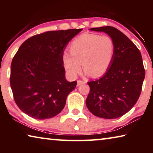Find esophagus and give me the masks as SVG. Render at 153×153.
Listing matches in <instances>:
<instances>
[{
  "instance_id": "34e87169",
  "label": "esophagus",
  "mask_w": 153,
  "mask_h": 153,
  "mask_svg": "<svg viewBox=\"0 0 153 153\" xmlns=\"http://www.w3.org/2000/svg\"><path fill=\"white\" fill-rule=\"evenodd\" d=\"M86 81H82V80H77V86H79L80 85L86 84Z\"/></svg>"
}]
</instances>
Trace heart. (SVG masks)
<instances>
[{
  "instance_id": "heart-1",
  "label": "heart",
  "mask_w": 153,
  "mask_h": 153,
  "mask_svg": "<svg viewBox=\"0 0 153 153\" xmlns=\"http://www.w3.org/2000/svg\"><path fill=\"white\" fill-rule=\"evenodd\" d=\"M70 53L65 52L62 56L69 76L76 77L81 71L82 64L86 74L98 77L104 75L112 64L115 44L108 36L84 33L71 42Z\"/></svg>"
}]
</instances>
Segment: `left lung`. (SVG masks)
<instances>
[{"instance_id": "8db88e82", "label": "left lung", "mask_w": 153, "mask_h": 153, "mask_svg": "<svg viewBox=\"0 0 153 153\" xmlns=\"http://www.w3.org/2000/svg\"><path fill=\"white\" fill-rule=\"evenodd\" d=\"M112 38L115 55L109 69L99 79L88 82L90 93L86 107L93 115L115 119L125 115L136 104L140 95L145 70L139 49L117 28L93 27Z\"/></svg>"}]
</instances>
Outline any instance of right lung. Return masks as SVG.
<instances>
[{
  "label": "right lung",
  "mask_w": 153,
  "mask_h": 153,
  "mask_svg": "<svg viewBox=\"0 0 153 153\" xmlns=\"http://www.w3.org/2000/svg\"><path fill=\"white\" fill-rule=\"evenodd\" d=\"M82 29L50 31L28 38L12 60L10 84L15 103L37 120L61 113L77 82L65 79L62 56L67 45Z\"/></svg>",
  "instance_id": "right-lung-1"
}]
</instances>
